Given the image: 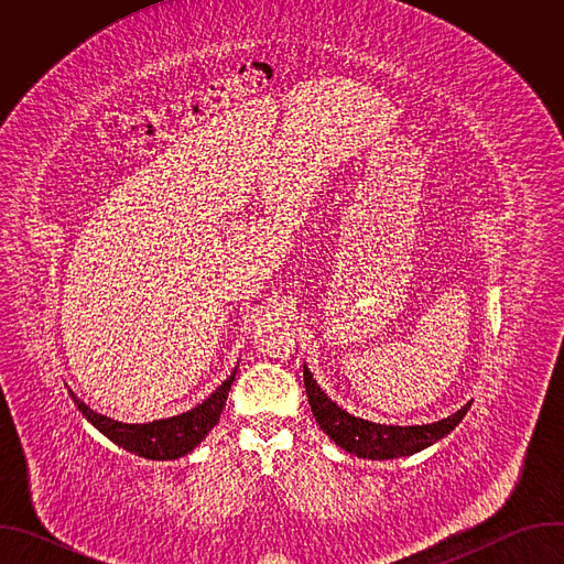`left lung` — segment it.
Returning <instances> with one entry per match:
<instances>
[{
    "instance_id": "obj_1",
    "label": "left lung",
    "mask_w": 564,
    "mask_h": 564,
    "mask_svg": "<svg viewBox=\"0 0 564 564\" xmlns=\"http://www.w3.org/2000/svg\"><path fill=\"white\" fill-rule=\"evenodd\" d=\"M303 381L312 415L316 424L321 426L339 448L348 451L350 455H357L361 459H397L415 455L446 435L455 431V426L464 420V415L470 411V401L462 406L457 413H453L446 420L422 424V426H392V424H377L361 417L350 415L339 404L321 390V386L314 381L307 364H303Z\"/></svg>"
}]
</instances>
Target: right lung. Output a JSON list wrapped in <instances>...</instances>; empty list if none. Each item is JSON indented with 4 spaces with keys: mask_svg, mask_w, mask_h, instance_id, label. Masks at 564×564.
Listing matches in <instances>:
<instances>
[{
    "mask_svg": "<svg viewBox=\"0 0 564 564\" xmlns=\"http://www.w3.org/2000/svg\"><path fill=\"white\" fill-rule=\"evenodd\" d=\"M236 368L196 409L176 417L155 420L147 424H124V422L111 420L89 409L70 388H68V394L75 401L77 411L120 448L147 459H178L192 453L218 424L227 401V392L236 377Z\"/></svg>",
    "mask_w": 564,
    "mask_h": 564,
    "instance_id": "add662e5",
    "label": "right lung"
}]
</instances>
